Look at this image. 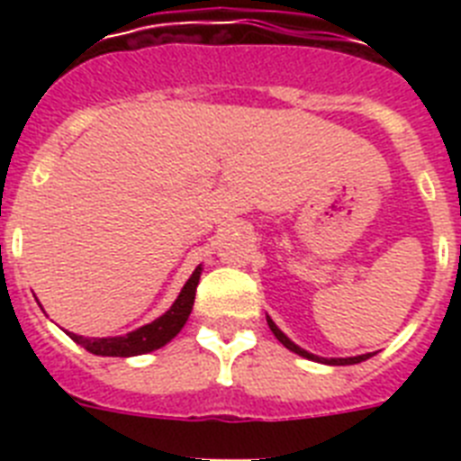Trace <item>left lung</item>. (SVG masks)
<instances>
[{
    "label": "left lung",
    "mask_w": 461,
    "mask_h": 461,
    "mask_svg": "<svg viewBox=\"0 0 461 461\" xmlns=\"http://www.w3.org/2000/svg\"><path fill=\"white\" fill-rule=\"evenodd\" d=\"M267 325H270L272 335H275L276 339L281 341V344L286 346L288 351H293V353H297V356L307 357V360H313V362H325V365H357V362H362V360H367V357H372V353H365V356H356V357H330V360H328V357H319V356H313V353L304 351V348H300V346H297V344H293V341L288 339V337L284 335V332H281L279 328H276L275 321H272L270 316H267Z\"/></svg>",
    "instance_id": "8db88e82"
}]
</instances>
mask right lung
Listing matches in <instances>:
<instances>
[{
  "label": "right lung",
  "instance_id": "obj_1",
  "mask_svg": "<svg viewBox=\"0 0 461 461\" xmlns=\"http://www.w3.org/2000/svg\"><path fill=\"white\" fill-rule=\"evenodd\" d=\"M203 267L198 266L194 270V275L189 276V281L185 284V288L180 291L177 300L173 303V307L158 316L152 323L142 325V328L133 330L129 335L122 337H83L68 332L76 344H80L83 348H87L94 356H113V357H131V356H142V353L157 351L161 346L168 344L182 328H185L186 319H189L191 309H194L195 300V286H198V279H201Z\"/></svg>",
  "mask_w": 461,
  "mask_h": 461
}]
</instances>
